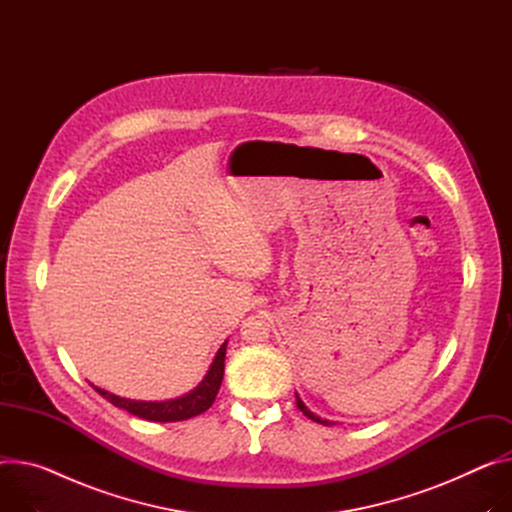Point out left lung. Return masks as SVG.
<instances>
[{"label": "left lung", "instance_id": "1", "mask_svg": "<svg viewBox=\"0 0 512 512\" xmlns=\"http://www.w3.org/2000/svg\"><path fill=\"white\" fill-rule=\"evenodd\" d=\"M295 398H297V408H299V410H301V412H303L307 418H311L313 422L324 424V426H332V424H336V422H332V420H326V418H320L318 414H313V412H311V410H309V408H307V406L301 402V398L297 396V393H295Z\"/></svg>", "mask_w": 512, "mask_h": 512}]
</instances>
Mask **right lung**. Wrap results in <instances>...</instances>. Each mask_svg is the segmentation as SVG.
I'll list each match as a JSON object with an SVG mask.
<instances>
[{
  "label": "right lung",
  "instance_id": "add662e5",
  "mask_svg": "<svg viewBox=\"0 0 512 512\" xmlns=\"http://www.w3.org/2000/svg\"><path fill=\"white\" fill-rule=\"evenodd\" d=\"M225 348H227V340L221 344V348L217 350V355L207 371V375L203 377V381L196 385L194 389H190L188 393L180 398H172V400H162V402H145V400H131V398H121L116 393H110L102 387H96L92 383V387L100 393L104 400H108L112 406L123 408L133 416H139L143 420H151V422H178V420H188L192 416H199L205 410L211 408V404L215 402L217 391L221 387L223 381V369H225Z\"/></svg>",
  "mask_w": 512,
  "mask_h": 512
}]
</instances>
